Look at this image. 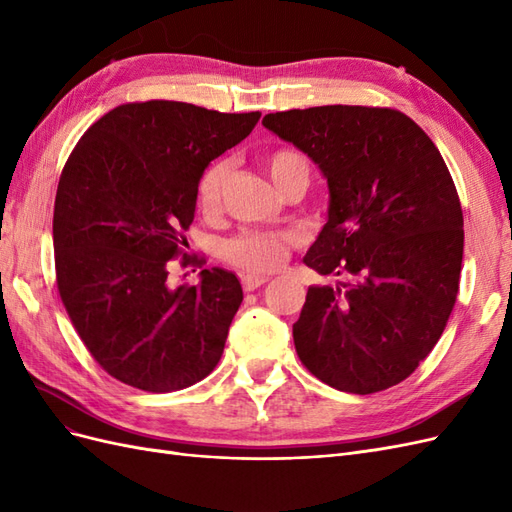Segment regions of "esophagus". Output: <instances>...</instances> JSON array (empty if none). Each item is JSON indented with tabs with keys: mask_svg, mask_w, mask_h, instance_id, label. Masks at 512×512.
I'll return each instance as SVG.
<instances>
[{
	"mask_svg": "<svg viewBox=\"0 0 512 512\" xmlns=\"http://www.w3.org/2000/svg\"><path fill=\"white\" fill-rule=\"evenodd\" d=\"M267 282H269V277H265V275H243V280H241V284H243V288L247 292H252V290H256L260 286H265Z\"/></svg>",
	"mask_w": 512,
	"mask_h": 512,
	"instance_id": "esophagus-1",
	"label": "esophagus"
}]
</instances>
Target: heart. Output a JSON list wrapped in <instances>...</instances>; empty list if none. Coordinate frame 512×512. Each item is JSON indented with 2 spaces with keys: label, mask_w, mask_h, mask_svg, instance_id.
<instances>
[{
  "label": "heart",
  "mask_w": 512,
  "mask_h": 512,
  "mask_svg": "<svg viewBox=\"0 0 512 512\" xmlns=\"http://www.w3.org/2000/svg\"><path fill=\"white\" fill-rule=\"evenodd\" d=\"M267 168L273 183L277 185V190H282L284 185L294 177H305L309 181L307 160L297 151L280 149L271 153L267 160ZM228 173H230L228 160L215 162L205 170V175L198 181V192H196V203L200 211L205 213L218 211V207L222 205ZM292 243H294L292 235H275V232H241L239 237L224 243L222 256L224 260L230 262V265H235L243 271L265 273V271L280 269L284 265Z\"/></svg>",
  "instance_id": "b5f03b06"
}]
</instances>
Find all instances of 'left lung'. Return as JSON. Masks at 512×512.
Here are the masks:
<instances>
[{"instance_id": "left-lung-1", "label": "left lung", "mask_w": 512, "mask_h": 512, "mask_svg": "<svg viewBox=\"0 0 512 512\" xmlns=\"http://www.w3.org/2000/svg\"><path fill=\"white\" fill-rule=\"evenodd\" d=\"M262 126L329 185L327 224L303 262L344 280L309 286L292 324L301 363L346 393L399 384L438 344L459 290L463 213L438 147L393 108H294Z\"/></svg>"}]
</instances>
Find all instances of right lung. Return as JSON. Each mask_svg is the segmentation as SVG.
I'll list each match as a JSON object with an SVG mask.
<instances>
[{
	"instance_id": "right-lung-1",
	"label": "right lung",
	"mask_w": 512,
	"mask_h": 512,
	"mask_svg": "<svg viewBox=\"0 0 512 512\" xmlns=\"http://www.w3.org/2000/svg\"><path fill=\"white\" fill-rule=\"evenodd\" d=\"M258 119L170 100L121 104L70 153L53 213L57 288L83 344L119 382L170 393L218 365L243 301L237 275L213 267L198 286H173L168 260L188 245L205 168Z\"/></svg>"
}]
</instances>
